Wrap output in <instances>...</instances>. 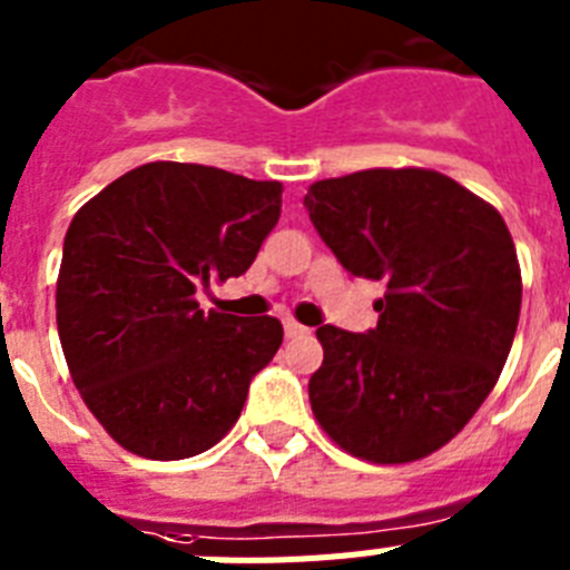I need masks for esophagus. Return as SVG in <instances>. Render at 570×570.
Here are the masks:
<instances>
[{
  "label": "esophagus",
  "instance_id": "esophagus-1",
  "mask_svg": "<svg viewBox=\"0 0 570 570\" xmlns=\"http://www.w3.org/2000/svg\"><path fill=\"white\" fill-rule=\"evenodd\" d=\"M282 328H285V336H302V334H308V328H305V325H299V322H294V320H285V322H282Z\"/></svg>",
  "mask_w": 570,
  "mask_h": 570
}]
</instances>
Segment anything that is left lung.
<instances>
[{
	"label": "left lung",
	"mask_w": 570,
	"mask_h": 570,
	"mask_svg": "<svg viewBox=\"0 0 570 570\" xmlns=\"http://www.w3.org/2000/svg\"><path fill=\"white\" fill-rule=\"evenodd\" d=\"M305 208L342 268L385 282L374 331H316V422L376 465L434 454L480 411L513 345L522 274L505 219L428 168L320 179Z\"/></svg>",
	"instance_id": "1"
}]
</instances>
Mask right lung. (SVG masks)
Masks as SVG:
<instances>
[{
  "label": "right lung",
  "instance_id": "right-lung-1",
  "mask_svg": "<svg viewBox=\"0 0 570 570\" xmlns=\"http://www.w3.org/2000/svg\"><path fill=\"white\" fill-rule=\"evenodd\" d=\"M282 214V183L190 163L128 170L65 234L57 328L88 411L125 451L185 460L236 425L282 322L203 311L242 276Z\"/></svg>",
  "mask_w": 570,
  "mask_h": 570
}]
</instances>
